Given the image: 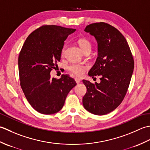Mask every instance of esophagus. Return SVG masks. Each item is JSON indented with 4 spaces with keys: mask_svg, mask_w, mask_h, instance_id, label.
Wrapping results in <instances>:
<instances>
[{
    "mask_svg": "<svg viewBox=\"0 0 150 150\" xmlns=\"http://www.w3.org/2000/svg\"><path fill=\"white\" fill-rule=\"evenodd\" d=\"M75 81L76 82V83H79L81 81V79H79L78 78H75Z\"/></svg>",
    "mask_w": 150,
    "mask_h": 150,
    "instance_id": "obj_1",
    "label": "esophagus"
}]
</instances>
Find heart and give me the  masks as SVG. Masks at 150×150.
<instances>
[{
	"mask_svg": "<svg viewBox=\"0 0 150 150\" xmlns=\"http://www.w3.org/2000/svg\"><path fill=\"white\" fill-rule=\"evenodd\" d=\"M78 44L79 45V47L83 51V52L86 51H90L92 48V45H91V41L87 39V38H79L78 40ZM65 47H64L62 48V56L63 57L65 56ZM86 67L81 64L76 63H72L67 67V69L69 70L70 72H71L73 74H74L76 76H82L85 72Z\"/></svg>",
	"mask_w": 150,
	"mask_h": 150,
	"instance_id": "obj_1",
	"label": "heart"
}]
</instances>
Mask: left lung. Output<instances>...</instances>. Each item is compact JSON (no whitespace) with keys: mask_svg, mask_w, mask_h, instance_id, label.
Segmentation results:
<instances>
[{"mask_svg":"<svg viewBox=\"0 0 150 150\" xmlns=\"http://www.w3.org/2000/svg\"><path fill=\"white\" fill-rule=\"evenodd\" d=\"M84 30L98 42V57L88 76L101 78L100 83L83 80L87 87L83 105L94 115H106L117 108L126 96L134 69L133 55L126 38L110 24L93 23Z\"/></svg>","mask_w":150,"mask_h":150,"instance_id":"obj_1","label":"left lung"}]
</instances>
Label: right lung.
<instances>
[{"instance_id": "add662e5", "label": "right lung", "mask_w": 150, "mask_h": 150, "mask_svg": "<svg viewBox=\"0 0 150 150\" xmlns=\"http://www.w3.org/2000/svg\"><path fill=\"white\" fill-rule=\"evenodd\" d=\"M76 29L43 25L26 38L18 58L21 87L32 108L45 115L59 111L76 83L69 75L50 77L60 62L64 41Z\"/></svg>"}]
</instances>
